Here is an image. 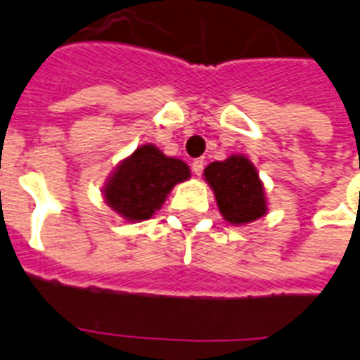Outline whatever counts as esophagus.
<instances>
[{
	"mask_svg": "<svg viewBox=\"0 0 360 360\" xmlns=\"http://www.w3.org/2000/svg\"><path fill=\"white\" fill-rule=\"evenodd\" d=\"M203 165H205V162H203V158H196L195 162H193V173L195 174H202L203 173Z\"/></svg>",
	"mask_w": 360,
	"mask_h": 360,
	"instance_id": "obj_1",
	"label": "esophagus"
}]
</instances>
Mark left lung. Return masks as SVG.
Masks as SVG:
<instances>
[{
    "instance_id": "1",
    "label": "left lung",
    "mask_w": 360,
    "mask_h": 360,
    "mask_svg": "<svg viewBox=\"0 0 360 360\" xmlns=\"http://www.w3.org/2000/svg\"><path fill=\"white\" fill-rule=\"evenodd\" d=\"M203 174L214 191L219 212L232 225L249 224L265 214L263 184L256 167L245 157L232 155L224 162H212Z\"/></svg>"
}]
</instances>
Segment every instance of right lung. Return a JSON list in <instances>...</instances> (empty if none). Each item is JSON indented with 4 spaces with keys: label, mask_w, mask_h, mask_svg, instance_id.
Returning <instances> with one entry per match:
<instances>
[{
    "label": "right lung",
    "mask_w": 360,
    "mask_h": 360,
    "mask_svg": "<svg viewBox=\"0 0 360 360\" xmlns=\"http://www.w3.org/2000/svg\"><path fill=\"white\" fill-rule=\"evenodd\" d=\"M191 176L189 167L178 158L165 157L160 149L146 144L117 167L104 196L110 207L131 221L148 219L162 207L174 184Z\"/></svg>",
    "instance_id": "add662e5"
}]
</instances>
